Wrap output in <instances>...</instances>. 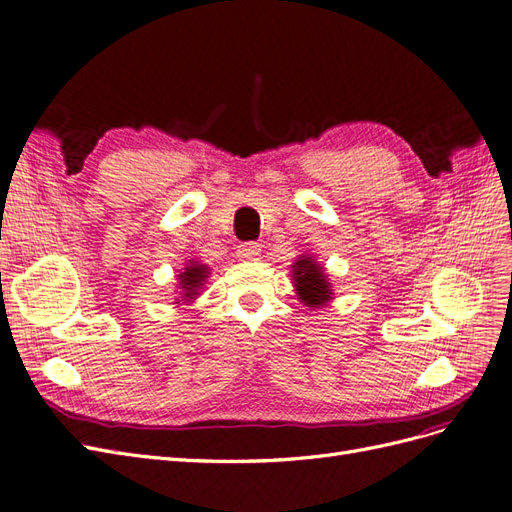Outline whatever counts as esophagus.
<instances>
[{"mask_svg": "<svg viewBox=\"0 0 512 512\" xmlns=\"http://www.w3.org/2000/svg\"><path fill=\"white\" fill-rule=\"evenodd\" d=\"M237 256L243 260H258L260 245L258 243H243V245H239Z\"/></svg>", "mask_w": 512, "mask_h": 512, "instance_id": "obj_1", "label": "esophagus"}]
</instances>
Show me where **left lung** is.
<instances>
[{
	"label": "left lung",
	"mask_w": 512,
	"mask_h": 512,
	"mask_svg": "<svg viewBox=\"0 0 512 512\" xmlns=\"http://www.w3.org/2000/svg\"><path fill=\"white\" fill-rule=\"evenodd\" d=\"M292 286L305 307L320 309L333 299L329 275L312 254H301L292 265Z\"/></svg>",
	"instance_id": "1"
}]
</instances>
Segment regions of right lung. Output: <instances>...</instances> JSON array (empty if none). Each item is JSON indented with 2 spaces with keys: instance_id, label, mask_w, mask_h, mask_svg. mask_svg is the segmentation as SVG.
Listing matches in <instances>:
<instances>
[{
  "instance_id": "right-lung-1",
  "label": "right lung",
  "mask_w": 512,
  "mask_h": 512,
  "mask_svg": "<svg viewBox=\"0 0 512 512\" xmlns=\"http://www.w3.org/2000/svg\"><path fill=\"white\" fill-rule=\"evenodd\" d=\"M209 273L211 269L207 265H203V262L192 258L185 262V267L179 271L177 275V297H175V303L177 305H185V303H194V299H198L200 290H203V286L207 284L209 280Z\"/></svg>"
}]
</instances>
